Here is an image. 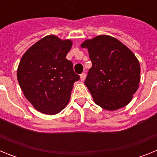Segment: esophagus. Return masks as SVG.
Masks as SVG:
<instances>
[{
  "label": "esophagus",
  "instance_id": "34e87169",
  "mask_svg": "<svg viewBox=\"0 0 157 157\" xmlns=\"http://www.w3.org/2000/svg\"><path fill=\"white\" fill-rule=\"evenodd\" d=\"M86 75L85 73H82L80 75V79H81V81H84L86 79Z\"/></svg>",
  "mask_w": 157,
  "mask_h": 157
}]
</instances>
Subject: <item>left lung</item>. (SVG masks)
I'll return each mask as SVG.
<instances>
[{"label":"left lung","instance_id":"8db88e82","mask_svg":"<svg viewBox=\"0 0 157 157\" xmlns=\"http://www.w3.org/2000/svg\"><path fill=\"white\" fill-rule=\"evenodd\" d=\"M92 61L85 85L102 109L115 111L125 107L138 90L140 64L134 54L119 40L99 35L81 44Z\"/></svg>","mask_w":157,"mask_h":157}]
</instances>
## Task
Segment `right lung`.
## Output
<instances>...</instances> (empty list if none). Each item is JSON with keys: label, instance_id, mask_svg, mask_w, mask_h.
I'll return each mask as SVG.
<instances>
[{"label": "right lung", "instance_id": "1", "mask_svg": "<svg viewBox=\"0 0 157 157\" xmlns=\"http://www.w3.org/2000/svg\"><path fill=\"white\" fill-rule=\"evenodd\" d=\"M72 46L69 39L48 35L23 54L17 69V79L25 98L41 113L55 115L70 100L75 82L79 75L66 59Z\"/></svg>", "mask_w": 157, "mask_h": 157}]
</instances>
